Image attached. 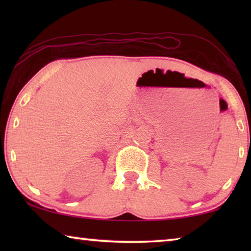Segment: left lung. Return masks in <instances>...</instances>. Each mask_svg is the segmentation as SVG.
I'll return each mask as SVG.
<instances>
[{
	"mask_svg": "<svg viewBox=\"0 0 251 251\" xmlns=\"http://www.w3.org/2000/svg\"><path fill=\"white\" fill-rule=\"evenodd\" d=\"M250 138H251V131H250Z\"/></svg>",
	"mask_w": 251,
	"mask_h": 251,
	"instance_id": "obj_1",
	"label": "left lung"
}]
</instances>
